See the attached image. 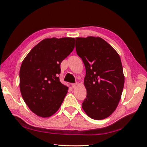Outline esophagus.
<instances>
[{
  "label": "esophagus",
  "mask_w": 147,
  "mask_h": 147,
  "mask_svg": "<svg viewBox=\"0 0 147 147\" xmlns=\"http://www.w3.org/2000/svg\"><path fill=\"white\" fill-rule=\"evenodd\" d=\"M77 83H73L72 84H71V86H72V88H74L75 87H76L77 86Z\"/></svg>",
  "instance_id": "obj_1"
}]
</instances>
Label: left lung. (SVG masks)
Wrapping results in <instances>:
<instances>
[{
	"label": "left lung",
	"mask_w": 147,
	"mask_h": 147,
	"mask_svg": "<svg viewBox=\"0 0 147 147\" xmlns=\"http://www.w3.org/2000/svg\"><path fill=\"white\" fill-rule=\"evenodd\" d=\"M76 49L86 68L87 96L82 108L91 118L103 120L115 111L121 97L125 76L120 57L100 37H76Z\"/></svg>",
	"instance_id": "1"
}]
</instances>
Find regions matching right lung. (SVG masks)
<instances>
[{"instance_id":"obj_1","label":"right lung","mask_w":147,"mask_h":147,"mask_svg":"<svg viewBox=\"0 0 147 147\" xmlns=\"http://www.w3.org/2000/svg\"><path fill=\"white\" fill-rule=\"evenodd\" d=\"M73 37L46 38L35 46L20 68V91L34 113L47 118L59 110L68 87L59 81L60 65L74 48Z\"/></svg>"}]
</instances>
